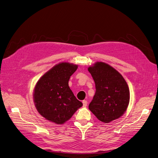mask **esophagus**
Listing matches in <instances>:
<instances>
[{
    "mask_svg": "<svg viewBox=\"0 0 158 158\" xmlns=\"http://www.w3.org/2000/svg\"><path fill=\"white\" fill-rule=\"evenodd\" d=\"M87 104H88V102H87V101L86 100H83V105L84 107H86L87 106Z\"/></svg>",
    "mask_w": 158,
    "mask_h": 158,
    "instance_id": "34e87169",
    "label": "esophagus"
}]
</instances>
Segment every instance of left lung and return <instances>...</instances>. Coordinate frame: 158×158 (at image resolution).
Listing matches in <instances>:
<instances>
[{"instance_id":"1","label":"left lung","mask_w":158,"mask_h":158,"mask_svg":"<svg viewBox=\"0 0 158 158\" xmlns=\"http://www.w3.org/2000/svg\"><path fill=\"white\" fill-rule=\"evenodd\" d=\"M95 84V94L88 107L99 121L108 123L125 114L130 91L122 75L110 65L97 62L88 67Z\"/></svg>"}]
</instances>
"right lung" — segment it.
<instances>
[{"label":"right lung","mask_w":158,"mask_h":158,"mask_svg":"<svg viewBox=\"0 0 158 158\" xmlns=\"http://www.w3.org/2000/svg\"><path fill=\"white\" fill-rule=\"evenodd\" d=\"M77 68L73 63H60L37 81L33 90V102L38 112L46 120L64 124L83 106L68 86L70 76Z\"/></svg>","instance_id":"add662e5"}]
</instances>
